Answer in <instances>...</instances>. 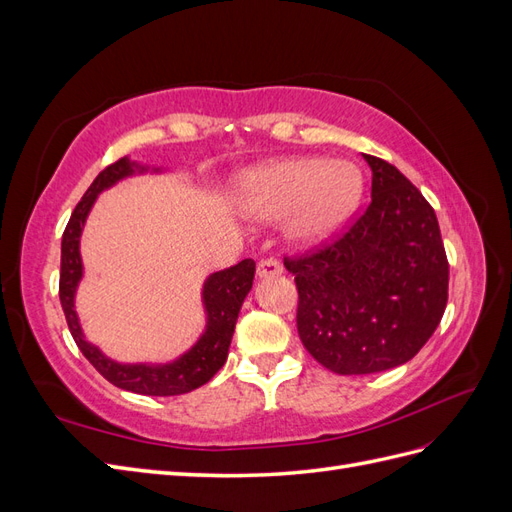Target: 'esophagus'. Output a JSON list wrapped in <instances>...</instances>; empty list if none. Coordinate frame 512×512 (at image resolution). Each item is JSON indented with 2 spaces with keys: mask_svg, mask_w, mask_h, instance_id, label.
Listing matches in <instances>:
<instances>
[{
  "mask_svg": "<svg viewBox=\"0 0 512 512\" xmlns=\"http://www.w3.org/2000/svg\"><path fill=\"white\" fill-rule=\"evenodd\" d=\"M256 275H258V280L277 277V275H282V265L275 258H262L256 267Z\"/></svg>",
  "mask_w": 512,
  "mask_h": 512,
  "instance_id": "1",
  "label": "esophagus"
}]
</instances>
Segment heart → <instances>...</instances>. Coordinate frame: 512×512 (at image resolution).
I'll return each instance as SVG.
<instances>
[{"mask_svg": "<svg viewBox=\"0 0 512 512\" xmlns=\"http://www.w3.org/2000/svg\"><path fill=\"white\" fill-rule=\"evenodd\" d=\"M363 177L344 160L284 158L258 164L239 177L237 209L245 220H284L292 245L314 247L342 228L359 207Z\"/></svg>", "mask_w": 512, "mask_h": 512, "instance_id": "heart-1", "label": "heart"}]
</instances>
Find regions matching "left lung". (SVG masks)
Returning a JSON list of instances; mask_svg holds the SVG:
<instances>
[{"instance_id":"obj_1","label":"left lung","mask_w":512,"mask_h":512,"mask_svg":"<svg viewBox=\"0 0 512 512\" xmlns=\"http://www.w3.org/2000/svg\"><path fill=\"white\" fill-rule=\"evenodd\" d=\"M363 158L371 168L365 213L318 252L284 258L299 290L301 342L342 376L408 363L438 329L448 299L436 211L393 164Z\"/></svg>"}]
</instances>
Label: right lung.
<instances>
[{"label":"right lung","mask_w":512,"mask_h":512,"mask_svg":"<svg viewBox=\"0 0 512 512\" xmlns=\"http://www.w3.org/2000/svg\"><path fill=\"white\" fill-rule=\"evenodd\" d=\"M160 173L162 168H149L130 158H121L115 164L106 166L102 173L89 185V190L81 198V203L70 215V222L61 237V273H59V301L64 307L68 329L76 346L85 354V359L94 365L100 374L119 389L132 391L138 395L170 397L190 393L198 386L209 382L222 365L226 363L228 348L239 309L252 290L256 262L252 258L241 260L239 265L211 273L203 284V307L207 324L198 342L175 361L170 363H117L91 342H87L79 316L74 309L76 288L83 280V260H81V235L87 222V215L94 207L100 192L113 188L121 179L132 175Z\"/></svg>","instance_id":"add662e5"}]
</instances>
